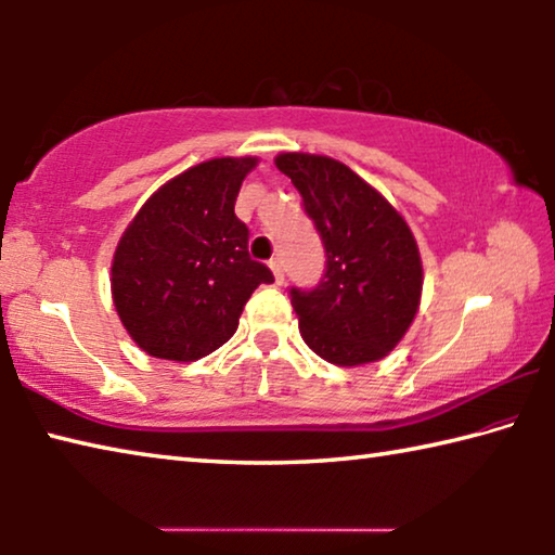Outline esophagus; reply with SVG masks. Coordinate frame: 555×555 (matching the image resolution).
I'll return each instance as SVG.
<instances>
[{"label":"esophagus","mask_w":555,"mask_h":555,"mask_svg":"<svg viewBox=\"0 0 555 555\" xmlns=\"http://www.w3.org/2000/svg\"><path fill=\"white\" fill-rule=\"evenodd\" d=\"M269 269L274 271V279H276V284H281V281H284V267H281V259H271L269 261Z\"/></svg>","instance_id":"1"}]
</instances>
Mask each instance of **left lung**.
Wrapping results in <instances>:
<instances>
[{"instance_id": "left-lung-1", "label": "left lung", "mask_w": 555, "mask_h": 555, "mask_svg": "<svg viewBox=\"0 0 555 555\" xmlns=\"http://www.w3.org/2000/svg\"><path fill=\"white\" fill-rule=\"evenodd\" d=\"M325 247V274L291 288L306 345L337 367L377 362L406 335L424 288L418 244L379 191L331 156L279 154Z\"/></svg>"}]
</instances>
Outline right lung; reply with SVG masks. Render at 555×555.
I'll use <instances>...</instances> for the list:
<instances>
[{
    "instance_id": "obj_1",
    "label": "right lung",
    "mask_w": 555,
    "mask_h": 555,
    "mask_svg": "<svg viewBox=\"0 0 555 555\" xmlns=\"http://www.w3.org/2000/svg\"><path fill=\"white\" fill-rule=\"evenodd\" d=\"M255 156L210 158L171 178L119 237L112 300L127 333L158 360L193 362L234 335L269 267L249 257L234 201Z\"/></svg>"
}]
</instances>
